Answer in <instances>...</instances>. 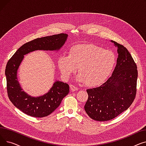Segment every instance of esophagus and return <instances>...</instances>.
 Returning a JSON list of instances; mask_svg holds the SVG:
<instances>
[{
	"instance_id": "obj_1",
	"label": "esophagus",
	"mask_w": 146,
	"mask_h": 146,
	"mask_svg": "<svg viewBox=\"0 0 146 146\" xmlns=\"http://www.w3.org/2000/svg\"><path fill=\"white\" fill-rule=\"evenodd\" d=\"M70 88L71 90H72V91H73V92H74V91H76V90H78V88L77 87H76V86H74L73 85H70Z\"/></svg>"
}]
</instances>
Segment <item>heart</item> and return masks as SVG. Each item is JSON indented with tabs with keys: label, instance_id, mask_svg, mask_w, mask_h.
<instances>
[{
	"label": "heart",
	"instance_id": "1",
	"mask_svg": "<svg viewBox=\"0 0 146 146\" xmlns=\"http://www.w3.org/2000/svg\"><path fill=\"white\" fill-rule=\"evenodd\" d=\"M114 53L94 44H78L72 47L68 56L58 60V66L63 77L68 79L77 68V80L85 82L89 87H96L109 78L116 64Z\"/></svg>",
	"mask_w": 146,
	"mask_h": 146
}]
</instances>
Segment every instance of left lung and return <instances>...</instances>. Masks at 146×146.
I'll return each mask as SVG.
<instances>
[{
  "instance_id": "1",
  "label": "left lung",
  "mask_w": 146,
  "mask_h": 146,
  "mask_svg": "<svg viewBox=\"0 0 146 146\" xmlns=\"http://www.w3.org/2000/svg\"><path fill=\"white\" fill-rule=\"evenodd\" d=\"M117 63L111 77L99 87L87 89L88 99L85 110L95 121L115 118L133 102L137 92V67L128 50L115 41Z\"/></svg>"
}]
</instances>
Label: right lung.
<instances>
[{
	"label": "right lung",
	"mask_w": 146,
	"mask_h": 146,
	"mask_svg": "<svg viewBox=\"0 0 146 146\" xmlns=\"http://www.w3.org/2000/svg\"><path fill=\"white\" fill-rule=\"evenodd\" d=\"M67 36V34L61 33L36 38L22 45L7 61L5 69L7 95L17 108L29 116L41 118L49 115L68 94L69 86L66 83L56 80L44 95L33 97L28 95L23 91L17 77L18 70L24 55L35 50H59Z\"/></svg>",
	"instance_id": "add662e5"
}]
</instances>
